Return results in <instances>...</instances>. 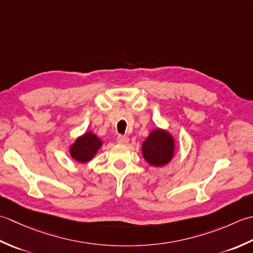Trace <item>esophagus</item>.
<instances>
[{
    "instance_id": "1",
    "label": "esophagus",
    "mask_w": 253,
    "mask_h": 253,
    "mask_svg": "<svg viewBox=\"0 0 253 253\" xmlns=\"http://www.w3.org/2000/svg\"><path fill=\"white\" fill-rule=\"evenodd\" d=\"M117 141L119 144H122V145H126V144L128 143V137L127 136H123V135H119L117 137Z\"/></svg>"
}]
</instances>
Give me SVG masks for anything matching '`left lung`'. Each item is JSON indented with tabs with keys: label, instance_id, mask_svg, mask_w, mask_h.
<instances>
[{
	"label": "left lung",
	"instance_id": "1",
	"mask_svg": "<svg viewBox=\"0 0 253 253\" xmlns=\"http://www.w3.org/2000/svg\"><path fill=\"white\" fill-rule=\"evenodd\" d=\"M143 158L153 167H164L172 161L176 153V142L166 128L156 127L149 132L142 143Z\"/></svg>",
	"mask_w": 253,
	"mask_h": 253
}]
</instances>
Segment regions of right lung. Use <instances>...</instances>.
Here are the masks:
<instances>
[{
    "mask_svg": "<svg viewBox=\"0 0 253 253\" xmlns=\"http://www.w3.org/2000/svg\"><path fill=\"white\" fill-rule=\"evenodd\" d=\"M102 144V140L97 136V134L87 131L77 136L73 144H71L69 148L70 156L77 163H89L96 156Z\"/></svg>",
    "mask_w": 253,
    "mask_h": 253,
    "instance_id": "right-lung-1",
    "label": "right lung"
}]
</instances>
